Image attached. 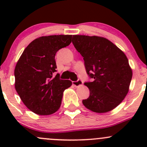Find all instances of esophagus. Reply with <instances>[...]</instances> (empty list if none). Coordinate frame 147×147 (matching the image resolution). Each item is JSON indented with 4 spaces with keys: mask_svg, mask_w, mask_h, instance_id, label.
<instances>
[{
    "mask_svg": "<svg viewBox=\"0 0 147 147\" xmlns=\"http://www.w3.org/2000/svg\"><path fill=\"white\" fill-rule=\"evenodd\" d=\"M72 84H73L75 87H79V86L82 85V81L81 80L78 79L77 81H72Z\"/></svg>",
    "mask_w": 147,
    "mask_h": 147,
    "instance_id": "34e87169",
    "label": "esophagus"
}]
</instances>
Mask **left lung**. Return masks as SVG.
Masks as SVG:
<instances>
[{"instance_id": "obj_1", "label": "left lung", "mask_w": 147, "mask_h": 147, "mask_svg": "<svg viewBox=\"0 0 147 147\" xmlns=\"http://www.w3.org/2000/svg\"><path fill=\"white\" fill-rule=\"evenodd\" d=\"M72 44L83 57L86 72L92 79L84 83L90 96L82 104L97 113L115 109L128 93L132 78L127 56L102 37L73 35Z\"/></svg>"}]
</instances>
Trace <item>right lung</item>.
<instances>
[{
    "label": "right lung",
    "instance_id": "obj_1",
    "mask_svg": "<svg viewBox=\"0 0 147 147\" xmlns=\"http://www.w3.org/2000/svg\"><path fill=\"white\" fill-rule=\"evenodd\" d=\"M72 35L42 36L27 46L16 64L15 87L24 105L34 113L48 115L60 107L63 92L72 85L60 80L55 60L60 49L71 43Z\"/></svg>",
    "mask_w": 147,
    "mask_h": 147
}]
</instances>
